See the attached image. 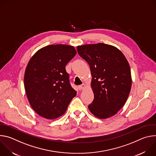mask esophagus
<instances>
[{
  "mask_svg": "<svg viewBox=\"0 0 156 156\" xmlns=\"http://www.w3.org/2000/svg\"><path fill=\"white\" fill-rule=\"evenodd\" d=\"M85 87H86V85L84 84H82L78 86V89L80 90H84Z\"/></svg>",
  "mask_w": 156,
  "mask_h": 156,
  "instance_id": "esophagus-1",
  "label": "esophagus"
}]
</instances>
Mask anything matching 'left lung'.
<instances>
[{
	"mask_svg": "<svg viewBox=\"0 0 156 156\" xmlns=\"http://www.w3.org/2000/svg\"><path fill=\"white\" fill-rule=\"evenodd\" d=\"M76 49L91 70L94 98L89 110L100 119L115 115L125 104L131 90L132 79L128 60L118 48L109 44H85Z\"/></svg>",
	"mask_w": 156,
	"mask_h": 156,
	"instance_id": "8db88e82",
	"label": "left lung"
}]
</instances>
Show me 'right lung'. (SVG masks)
<instances>
[{
  "label": "right lung",
  "instance_id": "add662e5",
  "mask_svg": "<svg viewBox=\"0 0 156 156\" xmlns=\"http://www.w3.org/2000/svg\"><path fill=\"white\" fill-rule=\"evenodd\" d=\"M76 54L72 46L52 44L39 49L28 62L25 90L30 105L41 117L52 120L62 116L76 95L65 70Z\"/></svg>",
  "mask_w": 156,
  "mask_h": 156
}]
</instances>
